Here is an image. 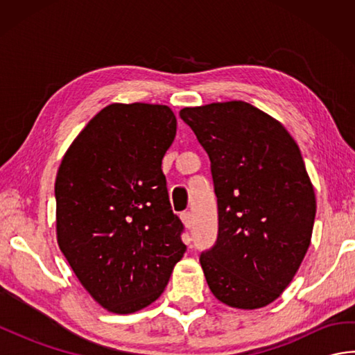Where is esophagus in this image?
Wrapping results in <instances>:
<instances>
[{
    "mask_svg": "<svg viewBox=\"0 0 355 355\" xmlns=\"http://www.w3.org/2000/svg\"><path fill=\"white\" fill-rule=\"evenodd\" d=\"M180 218H182L183 224L186 225L187 229H191L193 225V218H192V214L191 212H183L182 215H180Z\"/></svg>",
    "mask_w": 355,
    "mask_h": 355,
    "instance_id": "esophagus-1",
    "label": "esophagus"
}]
</instances>
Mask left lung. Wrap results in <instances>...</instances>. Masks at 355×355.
Returning a JSON list of instances; mask_svg holds the SVG:
<instances>
[{
	"instance_id": "1",
	"label": "left lung",
	"mask_w": 355,
	"mask_h": 355,
	"mask_svg": "<svg viewBox=\"0 0 355 355\" xmlns=\"http://www.w3.org/2000/svg\"><path fill=\"white\" fill-rule=\"evenodd\" d=\"M210 158L218 236L200 262L214 296L254 310L288 286L311 243L314 189L297 143L243 101L183 108Z\"/></svg>"
}]
</instances>
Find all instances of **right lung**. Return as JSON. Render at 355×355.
Segmentation results:
<instances>
[{
  "instance_id": "right-lung-1",
  "label": "right lung",
  "mask_w": 355,
  "mask_h": 355,
  "mask_svg": "<svg viewBox=\"0 0 355 355\" xmlns=\"http://www.w3.org/2000/svg\"><path fill=\"white\" fill-rule=\"evenodd\" d=\"M175 132L166 105L112 103L89 120L59 166V248L111 313L153 304L186 252L162 171Z\"/></svg>"
}]
</instances>
